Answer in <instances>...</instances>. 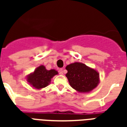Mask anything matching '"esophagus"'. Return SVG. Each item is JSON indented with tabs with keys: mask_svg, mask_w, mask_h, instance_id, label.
<instances>
[{
	"mask_svg": "<svg viewBox=\"0 0 127 127\" xmlns=\"http://www.w3.org/2000/svg\"><path fill=\"white\" fill-rule=\"evenodd\" d=\"M59 74H63L64 73V71H63V69H60L59 70Z\"/></svg>",
	"mask_w": 127,
	"mask_h": 127,
	"instance_id": "obj_1",
	"label": "esophagus"
}]
</instances>
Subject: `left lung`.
<instances>
[{
  "mask_svg": "<svg viewBox=\"0 0 127 127\" xmlns=\"http://www.w3.org/2000/svg\"><path fill=\"white\" fill-rule=\"evenodd\" d=\"M66 76L70 86L80 93H88L99 83V74L94 68L82 63H74L66 66Z\"/></svg>",
  "mask_w": 127,
  "mask_h": 127,
  "instance_id": "left-lung-1",
  "label": "left lung"
}]
</instances>
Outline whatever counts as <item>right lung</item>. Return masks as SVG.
I'll return each mask as SVG.
<instances>
[{"label":"right lung","instance_id":"obj_1","mask_svg":"<svg viewBox=\"0 0 127 127\" xmlns=\"http://www.w3.org/2000/svg\"><path fill=\"white\" fill-rule=\"evenodd\" d=\"M57 74L58 72L55 69L48 70L45 66L41 65L36 68L33 72L27 76V81L33 88L40 90L47 86L53 77Z\"/></svg>","mask_w":127,"mask_h":127}]
</instances>
